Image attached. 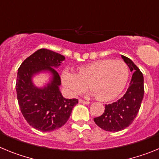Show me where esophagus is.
Segmentation results:
<instances>
[{"instance_id": "34e87169", "label": "esophagus", "mask_w": 159, "mask_h": 159, "mask_svg": "<svg viewBox=\"0 0 159 159\" xmlns=\"http://www.w3.org/2000/svg\"><path fill=\"white\" fill-rule=\"evenodd\" d=\"M79 102L80 103H84V104H89L90 103L89 101H85L84 99H79Z\"/></svg>"}]
</instances>
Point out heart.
Returning <instances> with one entry per match:
<instances>
[{
	"label": "heart",
	"mask_w": 159,
	"mask_h": 159,
	"mask_svg": "<svg viewBox=\"0 0 159 159\" xmlns=\"http://www.w3.org/2000/svg\"><path fill=\"white\" fill-rule=\"evenodd\" d=\"M129 77V67L122 60H101L79 67L76 74L64 70L61 80L67 91L77 95L88 85L97 99L110 101L121 93Z\"/></svg>",
	"instance_id": "obj_1"
}]
</instances>
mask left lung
<instances>
[{"instance_id": "8db88e82", "label": "left lung", "mask_w": 159, "mask_h": 159, "mask_svg": "<svg viewBox=\"0 0 159 159\" xmlns=\"http://www.w3.org/2000/svg\"><path fill=\"white\" fill-rule=\"evenodd\" d=\"M122 58L133 72L130 85L121 99L105 105L104 113L94 119L95 124L107 131H119L129 127L139 113L144 95L143 73L131 60L124 56Z\"/></svg>"}]
</instances>
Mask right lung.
Masks as SVG:
<instances>
[{"instance_id":"add662e5","label":"right lung","mask_w":159,"mask_h":159,"mask_svg":"<svg viewBox=\"0 0 159 159\" xmlns=\"http://www.w3.org/2000/svg\"><path fill=\"white\" fill-rule=\"evenodd\" d=\"M65 57L46 48L39 49L20 64L16 83L18 104L25 120L33 128L52 131L64 126L69 119L78 99H65L59 90L60 75L54 67L60 65ZM49 70L53 74L51 83L38 89L31 82L32 75Z\"/></svg>"}]
</instances>
